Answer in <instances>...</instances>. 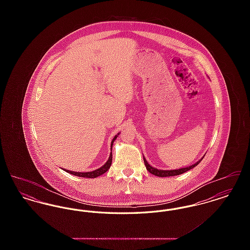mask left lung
Here are the masks:
<instances>
[{
  "instance_id": "left-lung-1",
  "label": "left lung",
  "mask_w": 250,
  "mask_h": 250,
  "mask_svg": "<svg viewBox=\"0 0 250 250\" xmlns=\"http://www.w3.org/2000/svg\"><path fill=\"white\" fill-rule=\"evenodd\" d=\"M204 155L202 156V158H201L199 161H197L195 164H193V165H190V166L188 167H185L176 168V169H158V168H156V167L151 166V165L147 162V160L145 159L144 156H143V160H144V164H145V166H146L147 170H148L150 173L154 174L155 176H158V177H168V176L180 175V174H182V173H184V172H187L188 170H189L191 168L195 167L197 166V165L202 161V159H203V157H204Z\"/></svg>"
}]
</instances>
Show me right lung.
I'll use <instances>...</instances> for the list:
<instances>
[{
  "instance_id": "obj_1",
  "label": "right lung",
  "mask_w": 250,
  "mask_h": 250,
  "mask_svg": "<svg viewBox=\"0 0 250 250\" xmlns=\"http://www.w3.org/2000/svg\"><path fill=\"white\" fill-rule=\"evenodd\" d=\"M119 134L120 133H118L117 135H115V137L112 139L111 143H110V150H112L113 143L115 142V140L117 139V137H118ZM111 162H112V153L110 152L107 162H106L103 166L98 167L97 169H95V170H93V171H87V172H79V171H78V172H77V171H73V170H69V169H66V168H62H62L64 171L70 173L72 175H75V176L85 177V178H96V177H98V176L104 174L106 171L108 170V168L110 167V165H111Z\"/></svg>"
}]
</instances>
